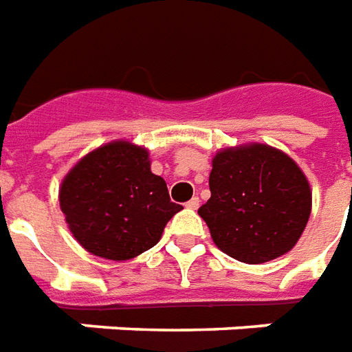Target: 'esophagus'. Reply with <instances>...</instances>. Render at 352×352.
<instances>
[{
	"label": "esophagus",
	"mask_w": 352,
	"mask_h": 352,
	"mask_svg": "<svg viewBox=\"0 0 352 352\" xmlns=\"http://www.w3.org/2000/svg\"><path fill=\"white\" fill-rule=\"evenodd\" d=\"M186 206L189 208V210H197V208L201 206V201H199V197H193L191 201H187Z\"/></svg>",
	"instance_id": "34e87169"
}]
</instances>
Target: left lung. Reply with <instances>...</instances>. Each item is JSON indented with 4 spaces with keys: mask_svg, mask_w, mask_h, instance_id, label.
I'll return each instance as SVG.
<instances>
[{
    "mask_svg": "<svg viewBox=\"0 0 352 352\" xmlns=\"http://www.w3.org/2000/svg\"><path fill=\"white\" fill-rule=\"evenodd\" d=\"M210 191L199 215L215 245L240 263H268L291 251L311 212L304 173L289 155L264 144L219 151Z\"/></svg>",
    "mask_w": 352,
    "mask_h": 352,
    "instance_id": "left-lung-1",
    "label": "left lung"
}]
</instances>
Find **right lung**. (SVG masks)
<instances>
[{
    "label": "right lung",
    "mask_w": 352,
    "mask_h": 352,
    "mask_svg": "<svg viewBox=\"0 0 352 352\" xmlns=\"http://www.w3.org/2000/svg\"><path fill=\"white\" fill-rule=\"evenodd\" d=\"M60 206L82 248L110 261L153 248L182 210L165 179L151 174L148 151L129 142H112L82 159L61 184Z\"/></svg>",
    "instance_id": "obj_1"
}]
</instances>
